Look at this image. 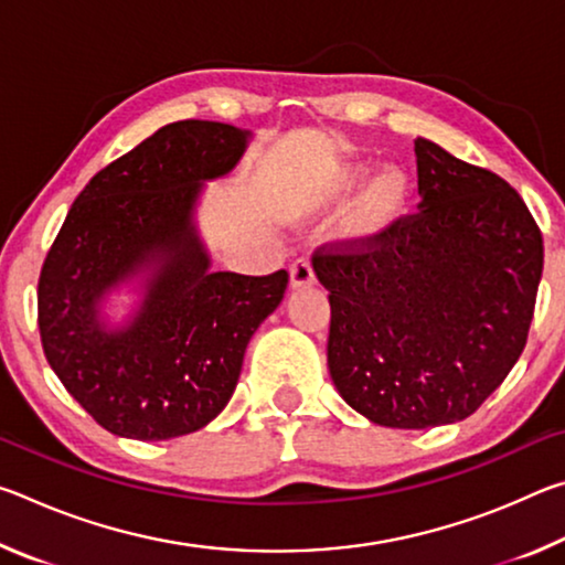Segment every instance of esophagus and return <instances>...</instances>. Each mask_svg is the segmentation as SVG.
<instances>
[{
	"mask_svg": "<svg viewBox=\"0 0 565 565\" xmlns=\"http://www.w3.org/2000/svg\"><path fill=\"white\" fill-rule=\"evenodd\" d=\"M289 276H291V289H309V286H313V281H317L309 259H296L291 264Z\"/></svg>",
	"mask_w": 565,
	"mask_h": 565,
	"instance_id": "34e87169",
	"label": "esophagus"
}]
</instances>
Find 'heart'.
I'll return each mask as SVG.
<instances>
[{"instance_id": "obj_1", "label": "heart", "mask_w": 565, "mask_h": 565, "mask_svg": "<svg viewBox=\"0 0 565 565\" xmlns=\"http://www.w3.org/2000/svg\"><path fill=\"white\" fill-rule=\"evenodd\" d=\"M376 164L374 161L359 159V161H347V164H339L331 171L323 181L321 189L313 194L303 206H296L289 212V216H306L311 212H319L323 206H333L359 194L360 189L366 185L367 189L361 192L356 206L347 222V236L349 238H374L384 234L388 226L398 222V216L406 212L408 196H411V181L404 169L398 167H384L379 171L374 180Z\"/></svg>"}]
</instances>
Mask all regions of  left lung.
Returning a JSON list of instances; mask_svg holds the SVG:
<instances>
[{
	"mask_svg": "<svg viewBox=\"0 0 565 565\" xmlns=\"http://www.w3.org/2000/svg\"><path fill=\"white\" fill-rule=\"evenodd\" d=\"M418 214L363 252L313 259L329 291V371L341 398L388 428L471 416L519 361L543 238L519 191L416 139Z\"/></svg>",
	"mask_w": 565,
	"mask_h": 565,
	"instance_id": "left-lung-1",
	"label": "left lung"
}]
</instances>
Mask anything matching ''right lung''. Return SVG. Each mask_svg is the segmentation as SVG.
<instances>
[{"mask_svg":"<svg viewBox=\"0 0 565 565\" xmlns=\"http://www.w3.org/2000/svg\"><path fill=\"white\" fill-rule=\"evenodd\" d=\"M252 139L222 121L167 124L92 177L46 254V361L114 436L167 441L212 424L284 299V269L214 271L199 228L206 181L232 174Z\"/></svg>","mask_w":565,"mask_h":565,"instance_id":"1","label":"right lung"}]
</instances>
